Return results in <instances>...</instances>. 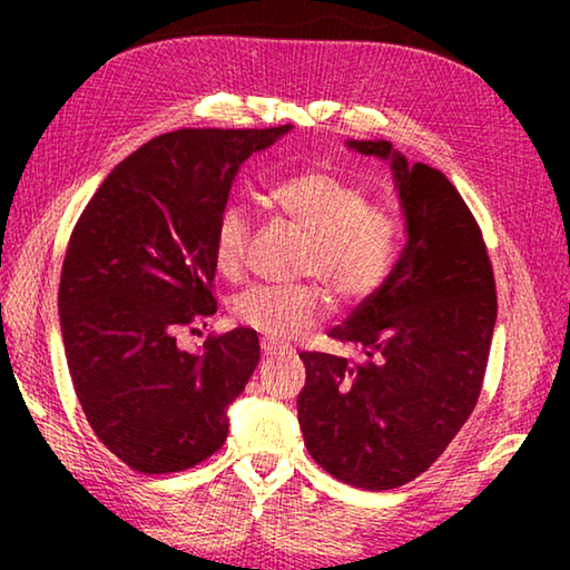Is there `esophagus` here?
Here are the masks:
<instances>
[{
	"mask_svg": "<svg viewBox=\"0 0 570 570\" xmlns=\"http://www.w3.org/2000/svg\"><path fill=\"white\" fill-rule=\"evenodd\" d=\"M286 346L282 342H274V340H262V352L268 356V354H278L284 352Z\"/></svg>",
	"mask_w": 570,
	"mask_h": 570,
	"instance_id": "esophagus-1",
	"label": "esophagus"
}]
</instances>
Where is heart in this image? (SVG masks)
<instances>
[{
    "label": "heart",
    "instance_id": "heart-1",
    "mask_svg": "<svg viewBox=\"0 0 570 570\" xmlns=\"http://www.w3.org/2000/svg\"><path fill=\"white\" fill-rule=\"evenodd\" d=\"M266 198L306 234L296 272L316 282L246 288L230 302L238 324L272 340H294L330 314V292L342 306H360L390 282L402 254V226L387 208L374 206L360 183L312 168L276 178ZM248 234L238 204L218 210L210 248L220 276H244Z\"/></svg>",
    "mask_w": 570,
    "mask_h": 570
}]
</instances>
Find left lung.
Here are the masks:
<instances>
[{
	"label": "left lung",
	"mask_w": 570,
	"mask_h": 570,
	"mask_svg": "<svg viewBox=\"0 0 570 570\" xmlns=\"http://www.w3.org/2000/svg\"><path fill=\"white\" fill-rule=\"evenodd\" d=\"M390 160L407 244L390 282L330 332L362 360L302 352L304 445L330 475L392 490L422 475L475 410L493 342L495 276L475 216L440 170L387 140H352Z\"/></svg>",
	"instance_id": "8db88e82"
}]
</instances>
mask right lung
Wrapping results in <instances>:
<instances>
[{
    "label": "right lung",
    "mask_w": 570,
    "mask_h": 570,
    "mask_svg": "<svg viewBox=\"0 0 570 570\" xmlns=\"http://www.w3.org/2000/svg\"><path fill=\"white\" fill-rule=\"evenodd\" d=\"M278 128H183L115 166L77 218L60 276V326L75 394L100 442L142 475L188 470L224 445L226 410L258 364V336L210 334L214 226L248 156Z\"/></svg>",
    "instance_id": "obj_1"
}]
</instances>
